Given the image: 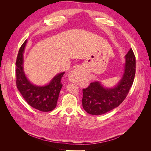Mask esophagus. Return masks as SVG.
Segmentation results:
<instances>
[{
	"mask_svg": "<svg viewBox=\"0 0 151 151\" xmlns=\"http://www.w3.org/2000/svg\"><path fill=\"white\" fill-rule=\"evenodd\" d=\"M69 80L72 83L79 84L84 80V76L81 68H77L73 70L69 75Z\"/></svg>",
	"mask_w": 151,
	"mask_h": 151,
	"instance_id": "1",
	"label": "esophagus"
}]
</instances>
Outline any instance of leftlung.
Wrapping results in <instances>:
<instances>
[{"instance_id":"8db88e82","label":"left lung","mask_w":151,"mask_h":151,"mask_svg":"<svg viewBox=\"0 0 151 151\" xmlns=\"http://www.w3.org/2000/svg\"><path fill=\"white\" fill-rule=\"evenodd\" d=\"M125 57L124 72L116 86L104 88L99 82L95 81L83 89V107L87 113L93 115H103L118 107L124 101L135 75V57L132 48Z\"/></svg>"}]
</instances>
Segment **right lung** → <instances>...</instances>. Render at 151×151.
Masks as SVG:
<instances>
[{"mask_svg": "<svg viewBox=\"0 0 151 151\" xmlns=\"http://www.w3.org/2000/svg\"><path fill=\"white\" fill-rule=\"evenodd\" d=\"M27 40L19 48L16 59V86L22 96L31 106L38 110L48 112L57 106L58 95L62 89V77L65 72L55 76L50 83L43 86H37L27 79L23 70V53Z\"/></svg>", "mask_w": 151, "mask_h": 151, "instance_id": "obj_1", "label": "right lung"}]
</instances>
